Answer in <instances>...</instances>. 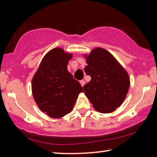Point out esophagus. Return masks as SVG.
<instances>
[{"label": "esophagus", "instance_id": "obj_1", "mask_svg": "<svg viewBox=\"0 0 157 157\" xmlns=\"http://www.w3.org/2000/svg\"><path fill=\"white\" fill-rule=\"evenodd\" d=\"M80 83H81V86H83L85 85V81L84 80H81V81H80Z\"/></svg>", "mask_w": 157, "mask_h": 157}]
</instances>
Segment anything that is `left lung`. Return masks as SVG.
Returning <instances> with one entry per match:
<instances>
[{
	"instance_id": "left-lung-1",
	"label": "left lung",
	"mask_w": 157,
	"mask_h": 157,
	"mask_svg": "<svg viewBox=\"0 0 157 157\" xmlns=\"http://www.w3.org/2000/svg\"><path fill=\"white\" fill-rule=\"evenodd\" d=\"M84 70L91 80L83 86L86 96L94 108L101 113H111L125 99L130 86L129 76L114 57L101 48L85 56Z\"/></svg>"
}]
</instances>
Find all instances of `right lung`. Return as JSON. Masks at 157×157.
I'll return each mask as SVG.
<instances>
[{
    "label": "right lung",
    "instance_id": "obj_1",
    "mask_svg": "<svg viewBox=\"0 0 157 157\" xmlns=\"http://www.w3.org/2000/svg\"><path fill=\"white\" fill-rule=\"evenodd\" d=\"M72 54L56 48L43 58L32 80L34 100L51 118L63 117L72 111L83 88L67 70Z\"/></svg>",
    "mask_w": 157,
    "mask_h": 157
}]
</instances>
